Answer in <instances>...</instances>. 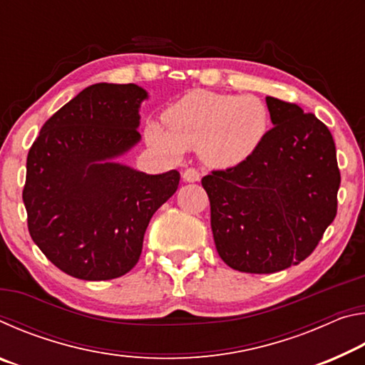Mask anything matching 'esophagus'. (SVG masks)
<instances>
[{"label":"esophagus","mask_w":365,"mask_h":365,"mask_svg":"<svg viewBox=\"0 0 365 365\" xmlns=\"http://www.w3.org/2000/svg\"><path fill=\"white\" fill-rule=\"evenodd\" d=\"M183 180L185 182H188V183H195V182H200V178H201V175H200V172H197L196 169H187L183 172Z\"/></svg>","instance_id":"1"}]
</instances>
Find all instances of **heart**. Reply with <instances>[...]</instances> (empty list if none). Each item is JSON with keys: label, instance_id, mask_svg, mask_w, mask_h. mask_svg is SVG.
Wrapping results in <instances>:
<instances>
[{"label": "heart", "instance_id": "obj_1", "mask_svg": "<svg viewBox=\"0 0 365 365\" xmlns=\"http://www.w3.org/2000/svg\"><path fill=\"white\" fill-rule=\"evenodd\" d=\"M164 122H148L146 141L158 151L178 158L200 151L206 164L230 169L256 154L269 132V110L262 100L246 95L190 91L164 110Z\"/></svg>", "mask_w": 365, "mask_h": 365}]
</instances>
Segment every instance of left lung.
<instances>
[{
	"label": "left lung",
	"instance_id": "8db88e82",
	"mask_svg": "<svg viewBox=\"0 0 365 365\" xmlns=\"http://www.w3.org/2000/svg\"><path fill=\"white\" fill-rule=\"evenodd\" d=\"M265 103L274 127L255 156L201 180L219 256L248 274L304 261L335 219L341 182L325 123L298 104L272 96Z\"/></svg>",
	"mask_w": 365,
	"mask_h": 365
}]
</instances>
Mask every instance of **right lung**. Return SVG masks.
Masks as SVG:
<instances>
[{"label": "right lung", "instance_id": "1", "mask_svg": "<svg viewBox=\"0 0 365 365\" xmlns=\"http://www.w3.org/2000/svg\"><path fill=\"white\" fill-rule=\"evenodd\" d=\"M135 83H96L41 127L27 156L22 200L30 237L58 269L80 280H110L138 262L153 214L180 174L150 175L119 163L140 143Z\"/></svg>", "mask_w": 365, "mask_h": 365}]
</instances>
